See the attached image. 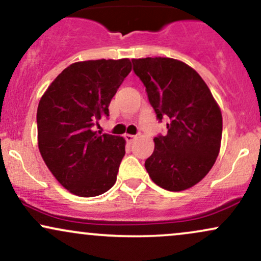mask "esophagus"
<instances>
[{"instance_id":"obj_1","label":"esophagus","mask_w":261,"mask_h":261,"mask_svg":"<svg viewBox=\"0 0 261 261\" xmlns=\"http://www.w3.org/2000/svg\"><path fill=\"white\" fill-rule=\"evenodd\" d=\"M124 138L128 143H132L134 139H136V136H133V134H124Z\"/></svg>"}]
</instances>
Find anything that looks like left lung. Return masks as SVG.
Masks as SVG:
<instances>
[{"label": "left lung", "mask_w": 261, "mask_h": 261, "mask_svg": "<svg viewBox=\"0 0 261 261\" xmlns=\"http://www.w3.org/2000/svg\"><path fill=\"white\" fill-rule=\"evenodd\" d=\"M133 70L145 85L159 121L167 119L166 136L154 138L145 168L155 185L186 191L209 173L220 152L221 110L197 70L174 58H133Z\"/></svg>", "instance_id": "8db88e82"}]
</instances>
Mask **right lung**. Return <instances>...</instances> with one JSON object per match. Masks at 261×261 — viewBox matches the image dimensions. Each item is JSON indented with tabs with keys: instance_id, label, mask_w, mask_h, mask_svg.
<instances>
[{
	"instance_id": "1",
	"label": "right lung",
	"mask_w": 261,
	"mask_h": 261,
	"mask_svg": "<svg viewBox=\"0 0 261 261\" xmlns=\"http://www.w3.org/2000/svg\"><path fill=\"white\" fill-rule=\"evenodd\" d=\"M128 58L72 63L40 99L38 146L46 166L67 191L78 197L102 194L116 183L125 154L123 137L93 130L124 78Z\"/></svg>"
}]
</instances>
